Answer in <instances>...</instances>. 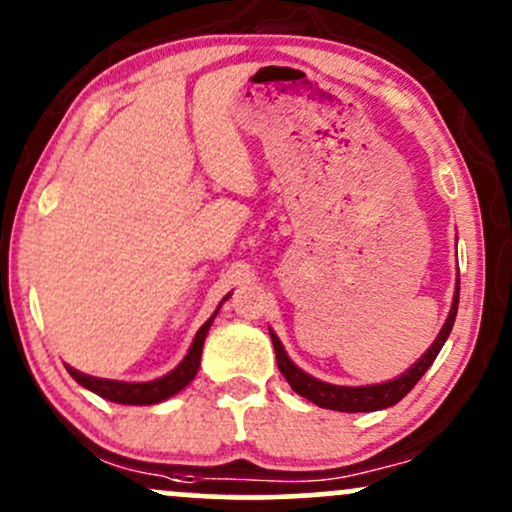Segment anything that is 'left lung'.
<instances>
[{"label":"left lung","instance_id":"left-lung-1","mask_svg":"<svg viewBox=\"0 0 512 512\" xmlns=\"http://www.w3.org/2000/svg\"><path fill=\"white\" fill-rule=\"evenodd\" d=\"M457 303H460V286L455 289V298H452V308L448 320H445L443 330L436 337V342L431 344V349L426 351L419 361L411 366L407 373L399 375V378L390 380V383L383 385H368V387H342V385H330V383H322V380H315L313 375L303 373L301 368L293 366V361L286 356L284 346H281L279 337L272 334V344H274V354H276V366H279L281 375L289 380V385L293 387V392L298 395L310 399V402L317 404L322 409H334V411H378L385 407H392L397 404L399 399L407 397V392L421 380V375L431 368V363L436 361L438 351L443 349L445 339L450 337L452 325H455V317H457Z\"/></svg>","mask_w":512,"mask_h":512}]
</instances>
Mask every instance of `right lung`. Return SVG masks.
<instances>
[{"label": "right lung", "instance_id": "add662e5", "mask_svg": "<svg viewBox=\"0 0 512 512\" xmlns=\"http://www.w3.org/2000/svg\"><path fill=\"white\" fill-rule=\"evenodd\" d=\"M216 313L199 327L195 342H192L190 351H187L185 361L180 363L173 373L163 375V378L151 380V383H117V380H103V378H93V375H84L79 370L67 368L69 375L76 380L79 385H84L86 390L96 392L110 402L117 404H156L163 402V399L173 397L175 392H180L187 383H192V378L197 375L199 368V358H202V346H204V337H207L211 320H214Z\"/></svg>", "mask_w": 512, "mask_h": 512}]
</instances>
